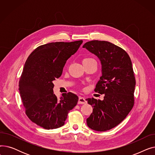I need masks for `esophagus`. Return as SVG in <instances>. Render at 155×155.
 <instances>
[{
    "instance_id": "esophagus-1",
    "label": "esophagus",
    "mask_w": 155,
    "mask_h": 155,
    "mask_svg": "<svg viewBox=\"0 0 155 155\" xmlns=\"http://www.w3.org/2000/svg\"><path fill=\"white\" fill-rule=\"evenodd\" d=\"M87 102L85 99L84 98V97H79V99H78V103L79 104H84Z\"/></svg>"
}]
</instances>
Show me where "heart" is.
<instances>
[{"label": "heart", "mask_w": 155, "mask_h": 155, "mask_svg": "<svg viewBox=\"0 0 155 155\" xmlns=\"http://www.w3.org/2000/svg\"><path fill=\"white\" fill-rule=\"evenodd\" d=\"M91 61H95V60L92 58H86L83 60V63H84V62H91Z\"/></svg>", "instance_id": "b5f03b06"}]
</instances>
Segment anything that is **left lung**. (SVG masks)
Listing matches in <instances>:
<instances>
[{
  "label": "left lung",
  "mask_w": 155,
  "mask_h": 155,
  "mask_svg": "<svg viewBox=\"0 0 155 155\" xmlns=\"http://www.w3.org/2000/svg\"><path fill=\"white\" fill-rule=\"evenodd\" d=\"M83 48L101 61L102 75L94 91L104 94L103 101L86 99L93 108L87 124L95 131H108L120 124L134 106L136 80L132 62L123 48L105 41H91Z\"/></svg>",
  "instance_id": "8db88e82"
}]
</instances>
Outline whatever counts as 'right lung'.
<instances>
[{
  "mask_svg": "<svg viewBox=\"0 0 155 155\" xmlns=\"http://www.w3.org/2000/svg\"><path fill=\"white\" fill-rule=\"evenodd\" d=\"M83 41L55 42L36 48L28 58L19 81V90L25 113L34 123L46 129L64 124L68 114L78 97L71 92L58 99L53 81L61 77L67 60L78 50Z\"/></svg>",
  "mask_w": 155,
  "mask_h": 155,
  "instance_id": "obj_1",
  "label": "right lung"
}]
</instances>
